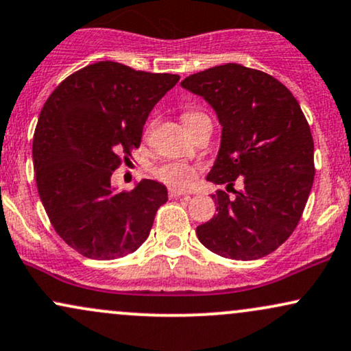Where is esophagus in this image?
I'll use <instances>...</instances> for the list:
<instances>
[{"label": "esophagus", "instance_id": "esophagus-1", "mask_svg": "<svg viewBox=\"0 0 351 351\" xmlns=\"http://www.w3.org/2000/svg\"><path fill=\"white\" fill-rule=\"evenodd\" d=\"M183 194H188V193L183 191V189H178V188L168 189V196H170V197H178V196H183Z\"/></svg>", "mask_w": 351, "mask_h": 351}]
</instances>
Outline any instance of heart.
Segmentation results:
<instances>
[{"instance_id": "obj_1", "label": "heart", "mask_w": 351, "mask_h": 351, "mask_svg": "<svg viewBox=\"0 0 351 351\" xmlns=\"http://www.w3.org/2000/svg\"><path fill=\"white\" fill-rule=\"evenodd\" d=\"M202 117H208L202 111H186L183 112L181 119H183L184 125L189 128ZM155 176L163 183L170 184V186L186 188L196 178V168L184 162H168L155 170Z\"/></svg>"}]
</instances>
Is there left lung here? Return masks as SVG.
<instances>
[{"mask_svg":"<svg viewBox=\"0 0 351 351\" xmlns=\"http://www.w3.org/2000/svg\"><path fill=\"white\" fill-rule=\"evenodd\" d=\"M202 96L222 128L208 181L242 189L214 194L217 214L196 229L223 258L258 260L296 229L314 183V141L301 106L271 75L239 63L213 66L181 82Z\"/></svg>","mask_w":351,"mask_h":351,"instance_id":"1","label":"left lung"}]
</instances>
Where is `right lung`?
Here are the masks:
<instances>
[{
    "mask_svg": "<svg viewBox=\"0 0 351 351\" xmlns=\"http://www.w3.org/2000/svg\"><path fill=\"white\" fill-rule=\"evenodd\" d=\"M178 75L98 62L75 71L45 101L32 141L36 183L55 232L91 260H114L149 237L167 186L142 180L116 191L112 171L141 145L155 104Z\"/></svg>",
    "mask_w": 351,
    "mask_h": 351,
    "instance_id": "right-lung-1",
    "label": "right lung"
}]
</instances>
